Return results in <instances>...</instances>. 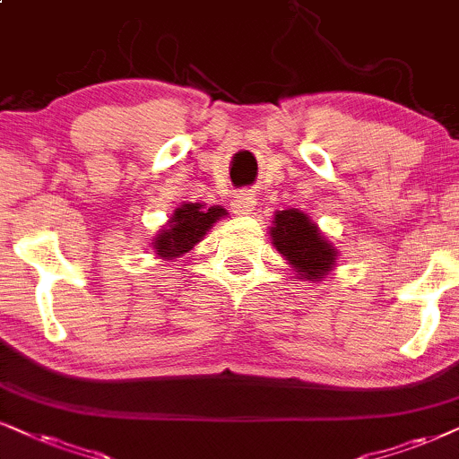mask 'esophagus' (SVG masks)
I'll use <instances>...</instances> for the list:
<instances>
[{
  "mask_svg": "<svg viewBox=\"0 0 459 459\" xmlns=\"http://www.w3.org/2000/svg\"><path fill=\"white\" fill-rule=\"evenodd\" d=\"M230 207H233L237 216H247V213H252L254 207H256V199L249 193H239L235 195L233 201H230Z\"/></svg>",
  "mask_w": 459,
  "mask_h": 459,
  "instance_id": "1",
  "label": "esophagus"
}]
</instances>
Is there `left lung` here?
<instances>
[{
  "mask_svg": "<svg viewBox=\"0 0 459 459\" xmlns=\"http://www.w3.org/2000/svg\"><path fill=\"white\" fill-rule=\"evenodd\" d=\"M271 239L277 252L292 264L299 280L322 281L336 263V249L320 233L316 222L299 210L275 212Z\"/></svg>",
  "mask_w": 459,
  "mask_h": 459,
  "instance_id": "obj_1",
  "label": "left lung"
}]
</instances>
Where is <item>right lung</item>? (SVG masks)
I'll use <instances>...</instances> for the list:
<instances>
[{
	"mask_svg": "<svg viewBox=\"0 0 459 459\" xmlns=\"http://www.w3.org/2000/svg\"><path fill=\"white\" fill-rule=\"evenodd\" d=\"M226 216V210L220 205L205 207L203 203H184L173 212L167 226H162L159 235L152 239L154 252L160 258L173 260L186 254L205 237L207 230Z\"/></svg>",
	"mask_w": 459,
	"mask_h": 459,
	"instance_id": "1",
	"label": "right lung"
}]
</instances>
